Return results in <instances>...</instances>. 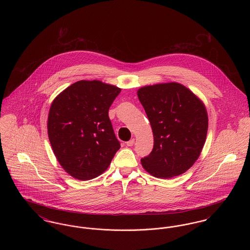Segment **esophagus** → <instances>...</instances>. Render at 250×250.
<instances>
[{"instance_id": "34e87169", "label": "esophagus", "mask_w": 250, "mask_h": 250, "mask_svg": "<svg viewBox=\"0 0 250 250\" xmlns=\"http://www.w3.org/2000/svg\"><path fill=\"white\" fill-rule=\"evenodd\" d=\"M134 143H135V139H132L129 142L126 143V145H127V146H133Z\"/></svg>"}]
</instances>
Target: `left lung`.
Segmentation results:
<instances>
[{"label":"left lung","instance_id":"obj_1","mask_svg":"<svg viewBox=\"0 0 250 250\" xmlns=\"http://www.w3.org/2000/svg\"><path fill=\"white\" fill-rule=\"evenodd\" d=\"M138 97L150 121L154 148L142 158L151 175L168 179L193 166L202 153L208 115L202 100L177 83L144 86Z\"/></svg>","mask_w":250,"mask_h":250}]
</instances>
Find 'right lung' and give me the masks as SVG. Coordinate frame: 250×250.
Returning <instances> with one entry per match:
<instances>
[{
  "instance_id": "right-lung-1",
  "label": "right lung",
  "mask_w": 250,
  "mask_h": 250,
  "mask_svg": "<svg viewBox=\"0 0 250 250\" xmlns=\"http://www.w3.org/2000/svg\"><path fill=\"white\" fill-rule=\"evenodd\" d=\"M120 92L100 81H80L52 101L49 143L60 165L72 177L87 181L101 175L119 150L108 109Z\"/></svg>"
}]
</instances>
